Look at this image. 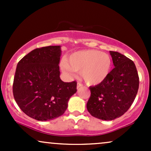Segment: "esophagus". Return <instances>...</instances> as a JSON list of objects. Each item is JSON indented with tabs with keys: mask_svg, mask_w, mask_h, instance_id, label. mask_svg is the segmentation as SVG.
Returning a JSON list of instances; mask_svg holds the SVG:
<instances>
[{
	"mask_svg": "<svg viewBox=\"0 0 151 151\" xmlns=\"http://www.w3.org/2000/svg\"><path fill=\"white\" fill-rule=\"evenodd\" d=\"M83 86V85H82V84H81V83L78 82V83H77V89H79V88H81V86Z\"/></svg>",
	"mask_w": 151,
	"mask_h": 151,
	"instance_id": "1",
	"label": "esophagus"
}]
</instances>
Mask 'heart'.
Returning <instances> with one entry per match:
<instances>
[{
    "label": "heart",
    "instance_id": "b5f03b06",
    "mask_svg": "<svg viewBox=\"0 0 151 151\" xmlns=\"http://www.w3.org/2000/svg\"><path fill=\"white\" fill-rule=\"evenodd\" d=\"M112 60L108 54L96 50H86L71 54L67 62H62V70L72 75L81 72V77L89 85L101 84L111 70Z\"/></svg>",
    "mask_w": 151,
    "mask_h": 151
}]
</instances>
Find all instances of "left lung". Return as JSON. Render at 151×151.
Instances as JSON below:
<instances>
[{
  "label": "left lung",
  "instance_id": "obj_1",
  "mask_svg": "<svg viewBox=\"0 0 151 151\" xmlns=\"http://www.w3.org/2000/svg\"><path fill=\"white\" fill-rule=\"evenodd\" d=\"M114 68L101 84L89 87L91 96L86 104L93 117L111 121L124 115L134 101L139 78L134 62L117 52L110 51Z\"/></svg>",
  "mask_w": 151,
  "mask_h": 151
}]
</instances>
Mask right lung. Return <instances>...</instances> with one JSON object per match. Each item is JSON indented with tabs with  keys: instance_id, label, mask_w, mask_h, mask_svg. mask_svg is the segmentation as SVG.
I'll list each match as a JSON object with an SVG mask.
<instances>
[{
	"instance_id": "right-lung-1",
	"label": "right lung",
	"mask_w": 151,
	"mask_h": 151,
	"mask_svg": "<svg viewBox=\"0 0 151 151\" xmlns=\"http://www.w3.org/2000/svg\"><path fill=\"white\" fill-rule=\"evenodd\" d=\"M61 46L33 50L17 65L13 92L20 109L37 121L56 119L65 113L71 96L77 92V82L60 79Z\"/></svg>"
}]
</instances>
